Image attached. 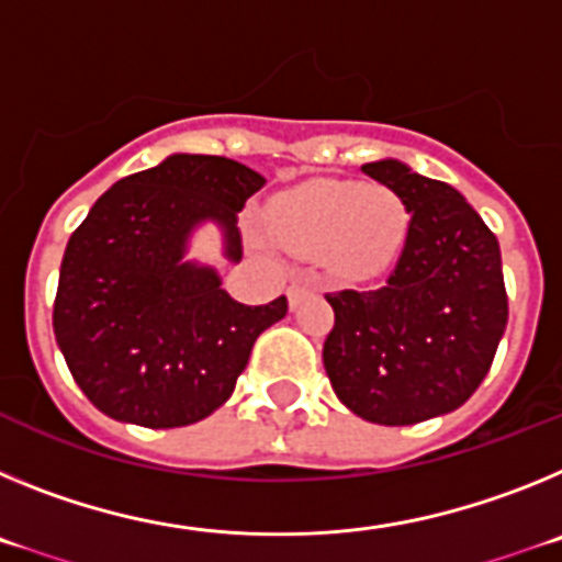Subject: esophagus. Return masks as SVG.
I'll use <instances>...</instances> for the list:
<instances>
[{"mask_svg": "<svg viewBox=\"0 0 562 562\" xmlns=\"http://www.w3.org/2000/svg\"><path fill=\"white\" fill-rule=\"evenodd\" d=\"M312 290H315V278H312L310 272H295L290 290H286V297H290V306L301 304V297H304L306 292H312Z\"/></svg>", "mask_w": 562, "mask_h": 562, "instance_id": "esophagus-1", "label": "esophagus"}]
</instances>
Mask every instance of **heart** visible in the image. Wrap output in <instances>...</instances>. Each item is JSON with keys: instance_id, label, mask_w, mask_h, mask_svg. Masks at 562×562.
<instances>
[{"instance_id": "heart-1", "label": "heart", "mask_w": 562, "mask_h": 562, "mask_svg": "<svg viewBox=\"0 0 562 562\" xmlns=\"http://www.w3.org/2000/svg\"><path fill=\"white\" fill-rule=\"evenodd\" d=\"M270 231L292 252H326L331 267L362 276L396 252L405 211L389 188L312 180L272 202Z\"/></svg>"}]
</instances>
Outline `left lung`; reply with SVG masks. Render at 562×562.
Listing matches in <instances>:
<instances>
[{"instance_id": "1", "label": "left lung", "mask_w": 562, "mask_h": 562, "mask_svg": "<svg viewBox=\"0 0 562 562\" xmlns=\"http://www.w3.org/2000/svg\"><path fill=\"white\" fill-rule=\"evenodd\" d=\"M362 173L411 213L389 281L326 295L335 326L324 366L337 400L376 425H416L461 408L493 366L506 329L498 238L448 182L400 160Z\"/></svg>"}]
</instances>
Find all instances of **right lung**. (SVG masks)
<instances>
[{"label":"right lung","mask_w":562,"mask_h":562,"mask_svg":"<svg viewBox=\"0 0 562 562\" xmlns=\"http://www.w3.org/2000/svg\"><path fill=\"white\" fill-rule=\"evenodd\" d=\"M261 186V173L227 157L171 154L114 182L69 236L53 329L98 411L157 430L225 405L252 342L286 315V297L238 304L213 267L186 261V247L211 220L238 261L236 213Z\"/></svg>","instance_id":"1"}]
</instances>
